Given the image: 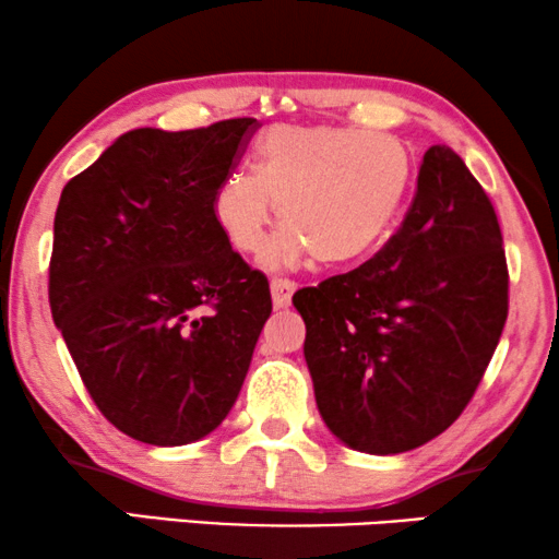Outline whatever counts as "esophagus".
Instances as JSON below:
<instances>
[{"instance_id": "34e87169", "label": "esophagus", "mask_w": 559, "mask_h": 559, "mask_svg": "<svg viewBox=\"0 0 559 559\" xmlns=\"http://www.w3.org/2000/svg\"><path fill=\"white\" fill-rule=\"evenodd\" d=\"M270 289H272V305L277 310H282V308H287L289 302H293V295H295V289H297V285L293 280H280V277H274L272 282H270Z\"/></svg>"}]
</instances>
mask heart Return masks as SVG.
<instances>
[{
	"label": "heart",
	"mask_w": 559,
	"mask_h": 559,
	"mask_svg": "<svg viewBox=\"0 0 559 559\" xmlns=\"http://www.w3.org/2000/svg\"><path fill=\"white\" fill-rule=\"evenodd\" d=\"M415 188V157L400 136L333 124H274L254 173L234 170L213 193V221L234 251L257 257L273 213L286 228L264 251L270 270L318 257L361 262L394 231Z\"/></svg>",
	"instance_id": "b5f03b06"
}]
</instances>
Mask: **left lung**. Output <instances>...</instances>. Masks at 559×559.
<instances>
[{
  "instance_id": "1",
  "label": "left lung",
  "mask_w": 559,
  "mask_h": 559,
  "mask_svg": "<svg viewBox=\"0 0 559 559\" xmlns=\"http://www.w3.org/2000/svg\"><path fill=\"white\" fill-rule=\"evenodd\" d=\"M293 302L328 430L371 455L425 445L461 417L507 323V254L486 190L435 144L386 247Z\"/></svg>"
}]
</instances>
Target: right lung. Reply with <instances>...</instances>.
Masks as SVG:
<instances>
[{
  "instance_id": "1",
  "label": "right lung",
  "mask_w": 559,
  "mask_h": 559,
  "mask_svg": "<svg viewBox=\"0 0 559 559\" xmlns=\"http://www.w3.org/2000/svg\"><path fill=\"white\" fill-rule=\"evenodd\" d=\"M257 127L132 129L60 193L52 320L102 415L147 445H188L224 423L272 312L270 282L211 209Z\"/></svg>"
}]
</instances>
